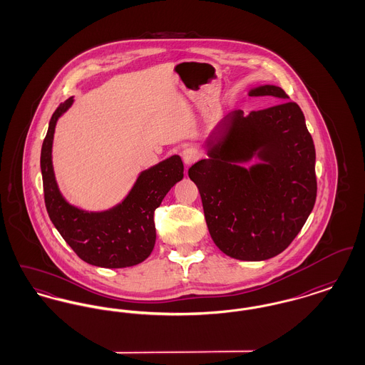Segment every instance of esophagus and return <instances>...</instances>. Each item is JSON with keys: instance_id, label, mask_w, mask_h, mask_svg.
Returning <instances> with one entry per match:
<instances>
[{"instance_id": "obj_1", "label": "esophagus", "mask_w": 365, "mask_h": 365, "mask_svg": "<svg viewBox=\"0 0 365 365\" xmlns=\"http://www.w3.org/2000/svg\"><path fill=\"white\" fill-rule=\"evenodd\" d=\"M182 158H183V163L189 167L191 164H194L198 158H200V153L197 149L194 148H186L182 153Z\"/></svg>"}]
</instances>
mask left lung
I'll return each mask as SVG.
<instances>
[{
    "label": "left lung",
    "mask_w": 365,
    "mask_h": 365,
    "mask_svg": "<svg viewBox=\"0 0 365 365\" xmlns=\"http://www.w3.org/2000/svg\"><path fill=\"white\" fill-rule=\"evenodd\" d=\"M250 97L272 96L284 103L227 115L209 135V158L189 168L197 185L209 234L232 259L278 256L312 212L317 182L316 152L301 108L283 88L255 87ZM257 155L263 163L240 165Z\"/></svg>",
    "instance_id": "1"
}]
</instances>
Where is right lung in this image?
Wrapping results in <instances>:
<instances>
[{
    "label": "right lung",
    "instance_id": "1",
    "mask_svg": "<svg viewBox=\"0 0 365 365\" xmlns=\"http://www.w3.org/2000/svg\"><path fill=\"white\" fill-rule=\"evenodd\" d=\"M72 103L71 97L54 110L42 143L41 171L46 210L64 241L87 264L103 268L137 265L155 247V210L175 183L182 180L183 163L175 155L140 173L134 187L115 208L86 212L72 207L58 190L52 165L54 127Z\"/></svg>",
    "mask_w": 365,
    "mask_h": 365
}]
</instances>
